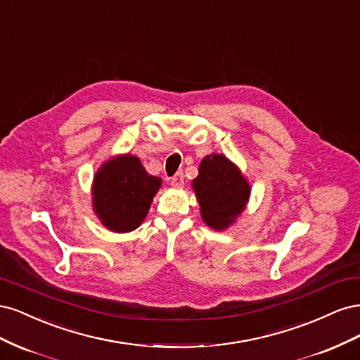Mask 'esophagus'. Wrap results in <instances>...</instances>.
I'll return each instance as SVG.
<instances>
[{"mask_svg": "<svg viewBox=\"0 0 360 360\" xmlns=\"http://www.w3.org/2000/svg\"><path fill=\"white\" fill-rule=\"evenodd\" d=\"M183 184H184V176H183V172H177L176 176H174V177L171 179V186L180 189V188L183 186Z\"/></svg>", "mask_w": 360, "mask_h": 360, "instance_id": "esophagus-1", "label": "esophagus"}]
</instances>
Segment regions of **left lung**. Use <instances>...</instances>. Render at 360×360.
I'll return each instance as SVG.
<instances>
[{
	"label": "left lung",
	"instance_id": "left-lung-1",
	"mask_svg": "<svg viewBox=\"0 0 360 360\" xmlns=\"http://www.w3.org/2000/svg\"><path fill=\"white\" fill-rule=\"evenodd\" d=\"M193 180L204 222L222 230L242 213L249 198V184L233 163L222 155L202 159Z\"/></svg>",
	"mask_w": 360,
	"mask_h": 360
}]
</instances>
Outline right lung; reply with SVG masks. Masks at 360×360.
Instances as JSON below:
<instances>
[{
  "mask_svg": "<svg viewBox=\"0 0 360 360\" xmlns=\"http://www.w3.org/2000/svg\"><path fill=\"white\" fill-rule=\"evenodd\" d=\"M160 183V179L150 176L135 156L108 160L94 177L96 214L111 231H132L144 221Z\"/></svg>",
  "mask_w": 360,
  "mask_h": 360,
  "instance_id": "add662e5",
  "label": "right lung"
}]
</instances>
